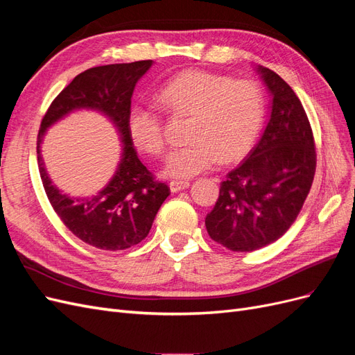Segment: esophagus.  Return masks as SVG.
I'll list each match as a JSON object with an SVG mask.
<instances>
[{
    "mask_svg": "<svg viewBox=\"0 0 355 355\" xmlns=\"http://www.w3.org/2000/svg\"><path fill=\"white\" fill-rule=\"evenodd\" d=\"M168 187H170L171 192H178L182 189H187L189 187V182L188 180H171Z\"/></svg>",
    "mask_w": 355,
    "mask_h": 355,
    "instance_id": "1",
    "label": "esophagus"
}]
</instances>
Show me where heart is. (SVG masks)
Segmentation results:
<instances>
[{"instance_id":"b5f03b06","label":"heart","mask_w":355,"mask_h":355,"mask_svg":"<svg viewBox=\"0 0 355 355\" xmlns=\"http://www.w3.org/2000/svg\"><path fill=\"white\" fill-rule=\"evenodd\" d=\"M161 110L188 115V144L171 149L164 175L191 178L210 168L216 161L232 163L250 151L261 132L265 96L252 80L230 77L201 69H188L166 81L155 93ZM127 133L135 146L149 155L164 151L166 139L159 115L141 103L127 111Z\"/></svg>"}]
</instances>
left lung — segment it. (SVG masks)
Here are the masks:
<instances>
[{
    "label": "left lung",
    "instance_id": "8db88e82",
    "mask_svg": "<svg viewBox=\"0 0 355 355\" xmlns=\"http://www.w3.org/2000/svg\"><path fill=\"white\" fill-rule=\"evenodd\" d=\"M272 96L259 142L220 184L206 216L210 239L232 252H253L292 227L313 185L315 144L302 103L274 71L257 67Z\"/></svg>",
    "mask_w": 355,
    "mask_h": 355
}]
</instances>
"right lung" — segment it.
Segmentation results:
<instances>
[{
  "label": "right lung",
  "instance_id": "add662e5",
  "mask_svg": "<svg viewBox=\"0 0 355 355\" xmlns=\"http://www.w3.org/2000/svg\"><path fill=\"white\" fill-rule=\"evenodd\" d=\"M151 67L153 60H139L84 71L58 94L41 121L37 139L38 168L49 201L75 237L96 249L124 250L141 243L170 194V188L155 180L139 159L125 125L133 90ZM77 109H94L108 116L123 142L121 164L109 185L96 196L83 199H72L53 186L40 157L46 128Z\"/></svg>",
  "mask_w": 355,
  "mask_h": 355
}]
</instances>
